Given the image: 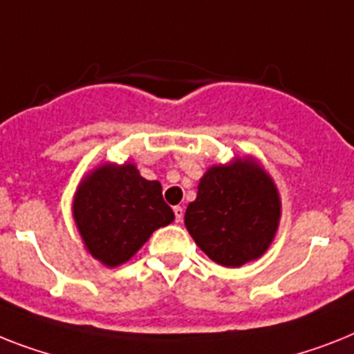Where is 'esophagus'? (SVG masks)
Returning a JSON list of instances; mask_svg holds the SVG:
<instances>
[{"label":"esophagus","instance_id":"1","mask_svg":"<svg viewBox=\"0 0 354 354\" xmlns=\"http://www.w3.org/2000/svg\"><path fill=\"white\" fill-rule=\"evenodd\" d=\"M174 213H175V221H177V223H180V221H183V217H184V208H183V206H175Z\"/></svg>","mask_w":354,"mask_h":354}]
</instances>
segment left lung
<instances>
[{
	"mask_svg": "<svg viewBox=\"0 0 354 354\" xmlns=\"http://www.w3.org/2000/svg\"><path fill=\"white\" fill-rule=\"evenodd\" d=\"M279 217V194L270 175L253 160H235L206 171L184 224L213 262L239 268L268 250Z\"/></svg>",
	"mask_w": 354,
	"mask_h": 354,
	"instance_id": "obj_1",
	"label": "left lung"
}]
</instances>
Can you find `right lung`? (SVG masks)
Masks as SVG:
<instances>
[{
	"instance_id": "add662e5",
	"label": "right lung",
	"mask_w": 354,
	"mask_h": 354,
	"mask_svg": "<svg viewBox=\"0 0 354 354\" xmlns=\"http://www.w3.org/2000/svg\"><path fill=\"white\" fill-rule=\"evenodd\" d=\"M74 218L92 257L113 268L136 255L175 215L160 183L142 179L133 165H104L79 186Z\"/></svg>"
}]
</instances>
